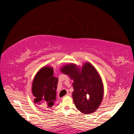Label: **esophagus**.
<instances>
[{
	"label": "esophagus",
	"instance_id": "esophagus-1",
	"mask_svg": "<svg viewBox=\"0 0 134 134\" xmlns=\"http://www.w3.org/2000/svg\"><path fill=\"white\" fill-rule=\"evenodd\" d=\"M71 92H70V90H69V91L67 92V96H71Z\"/></svg>",
	"mask_w": 134,
	"mask_h": 134
}]
</instances>
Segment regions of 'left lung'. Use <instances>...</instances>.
<instances>
[{
  "label": "left lung",
  "mask_w": 134,
  "mask_h": 134,
  "mask_svg": "<svg viewBox=\"0 0 134 134\" xmlns=\"http://www.w3.org/2000/svg\"><path fill=\"white\" fill-rule=\"evenodd\" d=\"M61 71L74 80L72 96L76 108L85 114L95 112L103 96L102 81L95 68L86 63L80 71L76 64H70L63 67Z\"/></svg>",
  "instance_id": "left-lung-1"
}]
</instances>
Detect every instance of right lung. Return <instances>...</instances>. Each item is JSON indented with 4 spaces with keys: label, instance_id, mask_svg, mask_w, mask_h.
<instances>
[{
    "label": "right lung",
    "instance_id": "obj_1",
    "mask_svg": "<svg viewBox=\"0 0 134 134\" xmlns=\"http://www.w3.org/2000/svg\"><path fill=\"white\" fill-rule=\"evenodd\" d=\"M53 73V68L44 67L36 74L32 83L34 103L45 109L53 107L56 100L58 78L54 77Z\"/></svg>",
    "mask_w": 134,
    "mask_h": 134
}]
</instances>
